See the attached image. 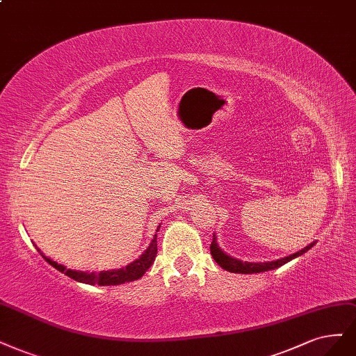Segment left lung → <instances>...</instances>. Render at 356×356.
<instances>
[{"label":"left lung","instance_id":"obj_1","mask_svg":"<svg viewBox=\"0 0 356 356\" xmlns=\"http://www.w3.org/2000/svg\"><path fill=\"white\" fill-rule=\"evenodd\" d=\"M315 243H311L309 246H306L305 249L293 253L290 256H286L283 257V259H277V261H271V262H243L240 259H236V257H231L228 256L227 253L222 252V249H220L216 243V237L213 234V240L211 243V253L213 256L215 262L220 266L224 268L225 271H229V273H237V274H256V273H265V271H271V269H275L278 266H283L284 264L290 262L291 259H295V257L303 254L308 252Z\"/></svg>","mask_w":356,"mask_h":356}]
</instances>
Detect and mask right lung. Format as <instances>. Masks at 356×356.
Returning <instances> with one entry per match:
<instances>
[{"instance_id":"1","label":"right lung","mask_w":356,"mask_h":356,"mask_svg":"<svg viewBox=\"0 0 356 356\" xmlns=\"http://www.w3.org/2000/svg\"><path fill=\"white\" fill-rule=\"evenodd\" d=\"M159 228H161V225L157 227L156 232L159 231ZM36 249H38V248H36ZM38 252L41 253L40 249H38ZM156 254H157V236L153 237L150 246L147 248V250L138 257V259L131 262L125 268L110 269V271H102L99 274H95V273H83V271H73V269H67L66 266L51 261L50 257H47L44 254H42V257L51 266H54L57 271L66 274L72 280L79 281V283L92 284V286L94 284H99V286H118V284L129 283V281H136V280L141 278L145 274L147 269H149L152 266V264L154 262Z\"/></svg>"}]
</instances>
